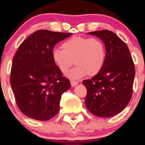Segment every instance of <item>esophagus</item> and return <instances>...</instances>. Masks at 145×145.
<instances>
[{
	"label": "esophagus",
	"mask_w": 145,
	"mask_h": 145,
	"mask_svg": "<svg viewBox=\"0 0 145 145\" xmlns=\"http://www.w3.org/2000/svg\"><path fill=\"white\" fill-rule=\"evenodd\" d=\"M78 81H77V80H70V83H71V85L72 87H74V86H75V85H77L78 84Z\"/></svg>",
	"instance_id": "1"
}]
</instances>
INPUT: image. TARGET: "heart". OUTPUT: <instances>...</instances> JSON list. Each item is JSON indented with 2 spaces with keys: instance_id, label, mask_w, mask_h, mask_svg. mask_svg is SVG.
<instances>
[{
  "instance_id": "heart-1",
  "label": "heart",
  "mask_w": 145,
  "mask_h": 145,
  "mask_svg": "<svg viewBox=\"0 0 145 145\" xmlns=\"http://www.w3.org/2000/svg\"><path fill=\"white\" fill-rule=\"evenodd\" d=\"M62 48L52 52V58L60 72L66 73L69 68L76 65L69 72L72 78H79L88 75L95 76L103 69L106 60V47L97 38L73 36L62 43Z\"/></svg>"
}]
</instances>
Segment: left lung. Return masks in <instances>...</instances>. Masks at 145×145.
Instances as JSON below:
<instances>
[{"instance_id": "obj_1", "label": "left lung", "mask_w": 145, "mask_h": 145, "mask_svg": "<svg viewBox=\"0 0 145 145\" xmlns=\"http://www.w3.org/2000/svg\"><path fill=\"white\" fill-rule=\"evenodd\" d=\"M88 33L104 42L107 55L101 71L82 81L87 89L85 105L96 116H114L123 110L132 98L135 64L127 45L116 34L107 30Z\"/></svg>"}]
</instances>
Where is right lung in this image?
<instances>
[{"mask_svg": "<svg viewBox=\"0 0 145 145\" xmlns=\"http://www.w3.org/2000/svg\"><path fill=\"white\" fill-rule=\"evenodd\" d=\"M71 34L38 30L15 54L10 82L19 110L28 118L45 121L58 112L62 95L71 85L53 62L52 52Z\"/></svg>", "mask_w": 145, "mask_h": 145, "instance_id": "1", "label": "right lung"}]
</instances>
